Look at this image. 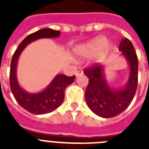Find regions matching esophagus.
<instances>
[{"label": "esophagus", "mask_w": 149, "mask_h": 149, "mask_svg": "<svg viewBox=\"0 0 149 149\" xmlns=\"http://www.w3.org/2000/svg\"><path fill=\"white\" fill-rule=\"evenodd\" d=\"M83 74H84V71H83L81 69L79 70H77V72H76V77H79V76H81V75H83Z\"/></svg>", "instance_id": "34e87169"}]
</instances>
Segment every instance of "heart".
I'll list each match as a JSON object with an SVG mask.
<instances>
[{"label": "heart", "mask_w": 149, "mask_h": 149, "mask_svg": "<svg viewBox=\"0 0 149 149\" xmlns=\"http://www.w3.org/2000/svg\"><path fill=\"white\" fill-rule=\"evenodd\" d=\"M107 45L106 38L97 37L90 42L79 46L76 49V53L82 57H91L97 55Z\"/></svg>", "instance_id": "heart-1"}]
</instances>
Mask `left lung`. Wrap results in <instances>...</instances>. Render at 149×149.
Segmentation results:
<instances>
[{
  "mask_svg": "<svg viewBox=\"0 0 149 149\" xmlns=\"http://www.w3.org/2000/svg\"><path fill=\"white\" fill-rule=\"evenodd\" d=\"M119 50L130 65V75L125 87L111 89L105 79L103 65L94 64L84 70L89 78L85 98L87 105L97 115L104 118L120 114L129 106L138 86L139 61L134 48L127 38H122Z\"/></svg>",
  "mask_w": 149,
  "mask_h": 149,
  "instance_id": "obj_1",
  "label": "left lung"
}]
</instances>
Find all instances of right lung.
Instances as JSON below:
<instances>
[{
    "label": "right lung",
    "instance_id": "right-lung-1",
    "mask_svg": "<svg viewBox=\"0 0 149 149\" xmlns=\"http://www.w3.org/2000/svg\"><path fill=\"white\" fill-rule=\"evenodd\" d=\"M60 31L51 29H43L28 36L13 55L10 69V87L13 95L21 107L34 114L50 113L60 106L65 97V90L73 83L75 76L57 75L51 84L43 91L37 93H30L24 91L18 84L16 77V68L20 54L29 43L39 38H57Z\"/></svg>",
    "mask_w": 149,
    "mask_h": 149
}]
</instances>
